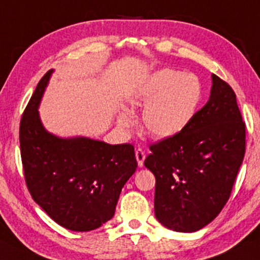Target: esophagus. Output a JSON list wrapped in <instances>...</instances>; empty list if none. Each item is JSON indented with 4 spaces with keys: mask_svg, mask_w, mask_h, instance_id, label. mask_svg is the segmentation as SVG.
<instances>
[{
    "mask_svg": "<svg viewBox=\"0 0 260 260\" xmlns=\"http://www.w3.org/2000/svg\"><path fill=\"white\" fill-rule=\"evenodd\" d=\"M136 158H137V162H138L139 167H143L144 160H145V154H144V151L142 149L136 150Z\"/></svg>",
    "mask_w": 260,
    "mask_h": 260,
    "instance_id": "esophagus-1",
    "label": "esophagus"
}]
</instances>
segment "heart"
Returning a JSON list of instances; mask_svg holds the SVG:
<instances>
[{"label":"heart","mask_w":260,"mask_h":260,"mask_svg":"<svg viewBox=\"0 0 260 260\" xmlns=\"http://www.w3.org/2000/svg\"><path fill=\"white\" fill-rule=\"evenodd\" d=\"M203 84L195 74L161 69L146 77L134 92V103L144 106L142 121L146 132L156 138H172L183 133L199 114ZM120 123H133L129 109H122Z\"/></svg>","instance_id":"obj_1"}]
</instances>
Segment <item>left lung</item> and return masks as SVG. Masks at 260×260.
Segmentation results:
<instances>
[{"mask_svg":"<svg viewBox=\"0 0 260 260\" xmlns=\"http://www.w3.org/2000/svg\"><path fill=\"white\" fill-rule=\"evenodd\" d=\"M156 219L178 233L211 223L230 198L246 150V127L233 88L212 74L209 99L192 123L150 146Z\"/></svg>","mask_w":260,"mask_h":260,"instance_id":"1","label":"left lung"}]
</instances>
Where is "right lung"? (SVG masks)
I'll return each instance as SVG.
<instances>
[{"label":"right lung","mask_w":260,"mask_h":260,"mask_svg":"<svg viewBox=\"0 0 260 260\" xmlns=\"http://www.w3.org/2000/svg\"><path fill=\"white\" fill-rule=\"evenodd\" d=\"M53 69L41 79L20 121L25 181L35 202L62 228L90 231L110 220L122 187L137 170L132 144L49 133L39 106Z\"/></svg>","instance_id":"right-lung-1"}]
</instances>
